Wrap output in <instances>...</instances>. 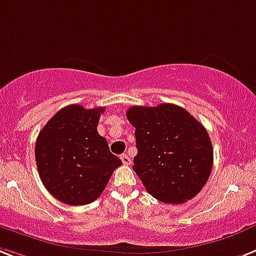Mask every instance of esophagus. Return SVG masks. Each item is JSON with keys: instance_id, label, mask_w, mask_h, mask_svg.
<instances>
[{"instance_id": "34e87169", "label": "esophagus", "mask_w": 256, "mask_h": 256, "mask_svg": "<svg viewBox=\"0 0 256 256\" xmlns=\"http://www.w3.org/2000/svg\"><path fill=\"white\" fill-rule=\"evenodd\" d=\"M121 160L122 162H124V165H130V162H132V160H130V158H128V154H121Z\"/></svg>"}]
</instances>
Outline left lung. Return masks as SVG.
<instances>
[{
    "mask_svg": "<svg viewBox=\"0 0 256 256\" xmlns=\"http://www.w3.org/2000/svg\"><path fill=\"white\" fill-rule=\"evenodd\" d=\"M138 154L134 172L158 200L181 204L208 181L214 150L207 130L188 110L174 104L132 106Z\"/></svg>",
    "mask_w": 256,
    "mask_h": 256,
    "instance_id": "obj_1",
    "label": "left lung"
}]
</instances>
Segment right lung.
Wrapping results in <instances>:
<instances>
[{
  "mask_svg": "<svg viewBox=\"0 0 256 256\" xmlns=\"http://www.w3.org/2000/svg\"><path fill=\"white\" fill-rule=\"evenodd\" d=\"M105 108L68 105L38 132L35 158L38 176L56 199L70 206L96 200L122 161L98 132Z\"/></svg>",
  "mask_w": 256,
  "mask_h": 256,
  "instance_id": "right-lung-1",
  "label": "right lung"
}]
</instances>
